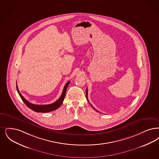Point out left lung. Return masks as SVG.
Returning <instances> with one entry per match:
<instances>
[{"label": "left lung", "instance_id": "left-lung-1", "mask_svg": "<svg viewBox=\"0 0 159 159\" xmlns=\"http://www.w3.org/2000/svg\"><path fill=\"white\" fill-rule=\"evenodd\" d=\"M88 89H86V99H87V100H88V102H89V100H88ZM89 103H90V102H89ZM90 105H91V107H92V108H93V109H95V110H96V111H97V112H99V111H98V110H96V109L95 108H94V107H93V106H92V105H91V104H90Z\"/></svg>", "mask_w": 159, "mask_h": 159}]
</instances>
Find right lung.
<instances>
[{
    "instance_id": "1",
    "label": "right lung",
    "mask_w": 159,
    "mask_h": 159,
    "mask_svg": "<svg viewBox=\"0 0 159 159\" xmlns=\"http://www.w3.org/2000/svg\"><path fill=\"white\" fill-rule=\"evenodd\" d=\"M70 82V81H69L64 86L62 94L60 97V98L56 102H54L51 104H49V105H35V104L31 103L28 102L27 100H26L24 98V96L20 94L18 88L17 86V84H16V89H17V91L19 93L20 98L22 99L23 102L25 103L26 105L28 108H30L31 109H32V111H34L36 112L45 113V112H49L51 111H53L57 109V108H59L61 106V105L63 102L64 99L65 95H66V90H67V88Z\"/></svg>"
}]
</instances>
